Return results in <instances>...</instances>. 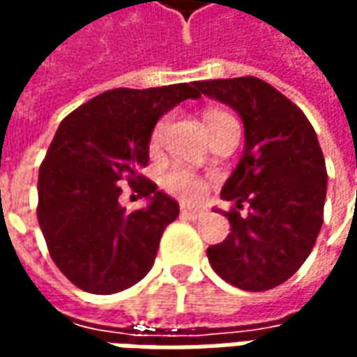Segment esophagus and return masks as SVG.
Masks as SVG:
<instances>
[{"label": "esophagus", "mask_w": 357, "mask_h": 357, "mask_svg": "<svg viewBox=\"0 0 357 357\" xmlns=\"http://www.w3.org/2000/svg\"><path fill=\"white\" fill-rule=\"evenodd\" d=\"M181 214L191 220H197V218L202 214V208H197V206H189V204H181Z\"/></svg>", "instance_id": "34e87169"}]
</instances>
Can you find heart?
Masks as SVG:
<instances>
[{"label": "heart", "mask_w": 357, "mask_h": 357, "mask_svg": "<svg viewBox=\"0 0 357 357\" xmlns=\"http://www.w3.org/2000/svg\"><path fill=\"white\" fill-rule=\"evenodd\" d=\"M166 124H168V120L162 118V120H158L156 126L153 128V133H151V147H156L160 139H162V133L166 130ZM204 124H206V130L208 133L216 132L220 128H224L225 124H237L235 122V118L229 114V112H225V110L220 109H208L204 112ZM164 185L168 191L176 195H181V197H185V199H197V197H201L204 193V179L201 176H197L195 172L187 170V168H181V166H176V168H172V170L166 172V176H164Z\"/></svg>", "instance_id": "obj_1"}]
</instances>
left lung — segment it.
Here are the masks:
<instances>
[{
	"mask_svg": "<svg viewBox=\"0 0 357 357\" xmlns=\"http://www.w3.org/2000/svg\"><path fill=\"white\" fill-rule=\"evenodd\" d=\"M197 88L237 110L245 124V151L222 189V199L233 202L224 212L231 233L208 247L210 266L237 289L269 291L298 271L321 229L327 170L319 141L306 114L260 78Z\"/></svg>",
	"mask_w": 357,
	"mask_h": 357,
	"instance_id": "obj_1",
	"label": "left lung"
}]
</instances>
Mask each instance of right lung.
<instances>
[{"label":"right lung","mask_w":357,"mask_h":357,"mask_svg":"<svg viewBox=\"0 0 357 357\" xmlns=\"http://www.w3.org/2000/svg\"><path fill=\"white\" fill-rule=\"evenodd\" d=\"M201 91L193 84L116 88L97 95L59 124L38 176V222L53 262L78 289L112 294L132 287L155 262L178 202L139 170L164 112ZM128 183L149 206L128 213L119 195Z\"/></svg>","instance_id":"obj_1"}]
</instances>
